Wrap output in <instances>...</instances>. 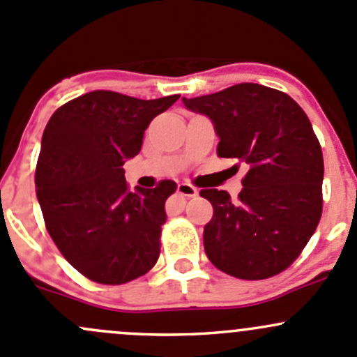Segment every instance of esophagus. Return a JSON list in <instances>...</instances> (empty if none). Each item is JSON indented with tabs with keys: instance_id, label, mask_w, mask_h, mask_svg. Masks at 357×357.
Returning <instances> with one entry per match:
<instances>
[{
	"instance_id": "1",
	"label": "esophagus",
	"mask_w": 357,
	"mask_h": 357,
	"mask_svg": "<svg viewBox=\"0 0 357 357\" xmlns=\"http://www.w3.org/2000/svg\"><path fill=\"white\" fill-rule=\"evenodd\" d=\"M177 192L183 195V197H195L197 195V189L194 185H190V183H178Z\"/></svg>"
}]
</instances>
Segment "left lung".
<instances>
[{"instance_id":"left-lung-1","label":"left lung","mask_w":357,"mask_h":357,"mask_svg":"<svg viewBox=\"0 0 357 357\" xmlns=\"http://www.w3.org/2000/svg\"><path fill=\"white\" fill-rule=\"evenodd\" d=\"M182 102L211 119L220 158L248 165L238 199L201 190L214 209L204 226L206 255L233 278L279 274L301 254L321 216L324 156L312 122L289 95L257 83Z\"/></svg>"}]
</instances>
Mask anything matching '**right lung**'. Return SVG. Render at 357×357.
<instances>
[{
    "mask_svg": "<svg viewBox=\"0 0 357 357\" xmlns=\"http://www.w3.org/2000/svg\"><path fill=\"white\" fill-rule=\"evenodd\" d=\"M177 100L97 90L64 103L45 126L36 170L45 228L91 281L124 284L158 260L165 201L177 183L131 192L122 165L141 151L149 122Z\"/></svg>",
    "mask_w": 357,
    "mask_h": 357,
    "instance_id": "1",
    "label": "right lung"
}]
</instances>
